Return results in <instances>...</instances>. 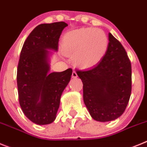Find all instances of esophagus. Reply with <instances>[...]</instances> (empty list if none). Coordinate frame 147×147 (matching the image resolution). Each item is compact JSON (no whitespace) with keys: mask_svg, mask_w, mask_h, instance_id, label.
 Instances as JSON below:
<instances>
[{"mask_svg":"<svg viewBox=\"0 0 147 147\" xmlns=\"http://www.w3.org/2000/svg\"><path fill=\"white\" fill-rule=\"evenodd\" d=\"M77 77H78V75H77L76 72H75V71H73L72 73V78H76Z\"/></svg>","mask_w":147,"mask_h":147,"instance_id":"1","label":"esophagus"}]
</instances>
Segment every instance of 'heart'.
Returning <instances> with one entry per match:
<instances>
[{
	"instance_id": "heart-1",
	"label": "heart",
	"mask_w": 147,
	"mask_h": 147,
	"mask_svg": "<svg viewBox=\"0 0 147 147\" xmlns=\"http://www.w3.org/2000/svg\"><path fill=\"white\" fill-rule=\"evenodd\" d=\"M62 44L64 52L73 58L77 65L91 68L98 64L105 56L108 39L100 29L83 28L67 33Z\"/></svg>"
}]
</instances>
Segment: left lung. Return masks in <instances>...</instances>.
Masks as SVG:
<instances>
[{
	"label": "left lung",
	"mask_w": 147,
	"mask_h": 147,
	"mask_svg": "<svg viewBox=\"0 0 147 147\" xmlns=\"http://www.w3.org/2000/svg\"><path fill=\"white\" fill-rule=\"evenodd\" d=\"M105 56L94 67L77 70L83 82V101L92 118L109 121L127 108L132 89L131 63L122 45L111 33Z\"/></svg>",
	"instance_id": "left-lung-1"
}]
</instances>
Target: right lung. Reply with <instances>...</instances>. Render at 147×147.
<instances>
[{
    "instance_id": "obj_1",
    "label": "right lung",
    "mask_w": 147,
    "mask_h": 147,
    "mask_svg": "<svg viewBox=\"0 0 147 147\" xmlns=\"http://www.w3.org/2000/svg\"><path fill=\"white\" fill-rule=\"evenodd\" d=\"M64 22L41 24L25 41L17 73L19 102L28 119L36 125L51 124L56 117L60 99L70 80L71 68L49 73L47 50L57 51Z\"/></svg>"
}]
</instances>
